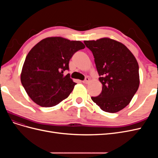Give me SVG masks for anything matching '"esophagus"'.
Returning a JSON list of instances; mask_svg holds the SVG:
<instances>
[{"mask_svg": "<svg viewBox=\"0 0 158 158\" xmlns=\"http://www.w3.org/2000/svg\"><path fill=\"white\" fill-rule=\"evenodd\" d=\"M82 82L84 84H88L89 82V78H85V79L84 81H82Z\"/></svg>", "mask_w": 158, "mask_h": 158, "instance_id": "34e87169", "label": "esophagus"}]
</instances>
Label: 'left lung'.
I'll use <instances>...</instances> for the list:
<instances>
[{"mask_svg": "<svg viewBox=\"0 0 158 158\" xmlns=\"http://www.w3.org/2000/svg\"><path fill=\"white\" fill-rule=\"evenodd\" d=\"M92 52L102 91L92 101L103 111L116 113L131 102L139 87L138 62L127 47L109 38L84 41Z\"/></svg>", "mask_w": 158, "mask_h": 158, "instance_id": "8db88e82", "label": "left lung"}]
</instances>
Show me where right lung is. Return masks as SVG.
I'll return each instance as SVG.
<instances>
[{
  "instance_id": "1",
  "label": "right lung",
  "mask_w": 158,
  "mask_h": 158,
  "mask_svg": "<svg viewBox=\"0 0 158 158\" xmlns=\"http://www.w3.org/2000/svg\"><path fill=\"white\" fill-rule=\"evenodd\" d=\"M84 48L80 41L60 37L45 38L33 47L23 63L21 82L33 102L49 107L69 97L76 84L64 72L75 52Z\"/></svg>"
}]
</instances>
